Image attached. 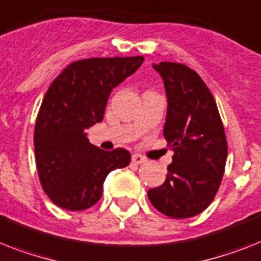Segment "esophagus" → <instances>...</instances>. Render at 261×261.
<instances>
[{
  "mask_svg": "<svg viewBox=\"0 0 261 261\" xmlns=\"http://www.w3.org/2000/svg\"><path fill=\"white\" fill-rule=\"evenodd\" d=\"M132 161L135 163V164H144V163H146V159L145 157H143L141 154H133L132 156Z\"/></svg>",
  "mask_w": 261,
  "mask_h": 261,
  "instance_id": "esophagus-1",
  "label": "esophagus"
}]
</instances>
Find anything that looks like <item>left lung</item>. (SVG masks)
I'll return each mask as SVG.
<instances>
[{"label": "left lung", "instance_id": "8db88e82", "mask_svg": "<svg viewBox=\"0 0 261 261\" xmlns=\"http://www.w3.org/2000/svg\"><path fill=\"white\" fill-rule=\"evenodd\" d=\"M168 98L164 136L174 152L164 184L148 191L152 205L172 219L203 212L215 199L228 156L216 101L201 77L178 62L153 65Z\"/></svg>", "mask_w": 261, "mask_h": 261}]
</instances>
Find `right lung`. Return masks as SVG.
Instances as JSON below:
<instances>
[{"label": "right lung", "instance_id": "right-lung-1", "mask_svg": "<svg viewBox=\"0 0 261 261\" xmlns=\"http://www.w3.org/2000/svg\"><path fill=\"white\" fill-rule=\"evenodd\" d=\"M143 61V56L85 58L66 66L50 84L36 120L34 153L42 189L62 210L94 205L108 173L130 163L128 150L100 149L85 130L102 121L113 88Z\"/></svg>", "mask_w": 261, "mask_h": 261}]
</instances>
